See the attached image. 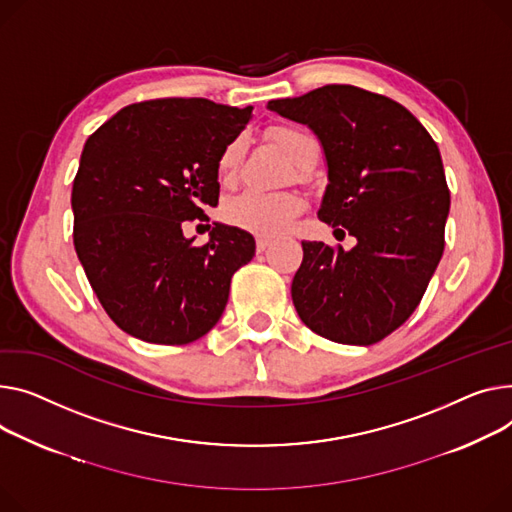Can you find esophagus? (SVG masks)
Returning a JSON list of instances; mask_svg holds the SVG:
<instances>
[{"label":"esophagus","mask_w":512,"mask_h":512,"mask_svg":"<svg viewBox=\"0 0 512 512\" xmlns=\"http://www.w3.org/2000/svg\"><path fill=\"white\" fill-rule=\"evenodd\" d=\"M269 245H271V238H267V236H259V238H257V251H259V253H263Z\"/></svg>","instance_id":"34e87169"}]
</instances>
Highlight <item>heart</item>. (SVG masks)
I'll use <instances>...</instances> for the list:
<instances>
[{
	"mask_svg": "<svg viewBox=\"0 0 512 512\" xmlns=\"http://www.w3.org/2000/svg\"><path fill=\"white\" fill-rule=\"evenodd\" d=\"M274 140L298 166L313 150H319L311 133L304 129L278 125L269 131ZM243 160V140H232L218 162L220 175L224 179H234L238 164ZM304 212V201L296 193H257L247 191L232 199L226 208V218L230 224L243 228L259 236H276L284 232L300 214Z\"/></svg>",
	"mask_w": 512,
	"mask_h": 512,
	"instance_id": "1",
	"label": "heart"
}]
</instances>
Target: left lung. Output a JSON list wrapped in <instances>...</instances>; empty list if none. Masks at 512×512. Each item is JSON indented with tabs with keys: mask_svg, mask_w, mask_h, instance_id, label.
I'll list each match as a JSON object with an SVG mask.
<instances>
[{
	"mask_svg": "<svg viewBox=\"0 0 512 512\" xmlns=\"http://www.w3.org/2000/svg\"><path fill=\"white\" fill-rule=\"evenodd\" d=\"M267 109L315 131L329 179L319 220L356 236L350 251L302 243L296 313L331 342L377 344L416 311L445 251L451 193L438 146L399 102L350 84Z\"/></svg>",
	"mask_w": 512,
	"mask_h": 512,
	"instance_id": "8db88e82",
	"label": "left lung"
}]
</instances>
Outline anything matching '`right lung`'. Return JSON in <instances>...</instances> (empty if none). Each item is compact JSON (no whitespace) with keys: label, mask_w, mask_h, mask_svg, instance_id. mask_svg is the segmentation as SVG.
<instances>
[{"label":"right lung","mask_w":512,"mask_h":512,"mask_svg":"<svg viewBox=\"0 0 512 512\" xmlns=\"http://www.w3.org/2000/svg\"><path fill=\"white\" fill-rule=\"evenodd\" d=\"M253 107L208 98L135 102L84 144L72 189L74 247L102 309L148 344L183 346L222 317L255 238L214 224L201 247L185 222L218 206V162Z\"/></svg>","instance_id":"add662e5"}]
</instances>
